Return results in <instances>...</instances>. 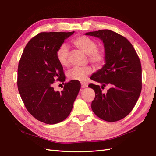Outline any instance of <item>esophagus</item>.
I'll use <instances>...</instances> for the list:
<instances>
[{"instance_id":"1","label":"esophagus","mask_w":156,"mask_h":156,"mask_svg":"<svg viewBox=\"0 0 156 156\" xmlns=\"http://www.w3.org/2000/svg\"><path fill=\"white\" fill-rule=\"evenodd\" d=\"M82 88H85L88 87V83L86 82H81Z\"/></svg>"}]
</instances>
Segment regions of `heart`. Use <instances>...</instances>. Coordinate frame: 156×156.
<instances>
[{
	"label": "heart",
	"instance_id": "1",
	"mask_svg": "<svg viewBox=\"0 0 156 156\" xmlns=\"http://www.w3.org/2000/svg\"><path fill=\"white\" fill-rule=\"evenodd\" d=\"M73 44L80 51L88 54L89 59L93 63L100 65L104 63L105 54L101 50L97 49V43L93 39L87 36H80L74 39ZM69 51L67 45L63 44L60 45L56 52V58L59 64L63 67H67L69 65ZM91 69L89 67H74L67 72V77L70 80L83 81L91 73Z\"/></svg>",
	"mask_w": 156,
	"mask_h": 156
}]
</instances>
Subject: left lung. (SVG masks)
Listing matches in <instances>:
<instances>
[{"mask_svg":"<svg viewBox=\"0 0 156 156\" xmlns=\"http://www.w3.org/2000/svg\"><path fill=\"white\" fill-rule=\"evenodd\" d=\"M85 35L102 40L105 64L94 73L91 80L111 86L107 93H102L99 85L89 87L95 92L91 108L97 117L108 122H115L132 112L142 89V69L140 59L128 40L109 30L90 32Z\"/></svg>","mask_w":156,"mask_h":156,"instance_id":"1","label":"left lung"}]
</instances>
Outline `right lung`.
I'll list each match as a JSON object with an SVG mask.
<instances>
[{
  "mask_svg": "<svg viewBox=\"0 0 156 156\" xmlns=\"http://www.w3.org/2000/svg\"><path fill=\"white\" fill-rule=\"evenodd\" d=\"M74 33H39L27 43L19 63L17 86L25 107L34 117L48 124L69 116L81 87L78 80L65 83L61 92L53 87L55 80H65L57 50Z\"/></svg>",
  "mask_w": 156,
  "mask_h": 156,
  "instance_id": "right-lung-1",
  "label": "right lung"
}]
</instances>
